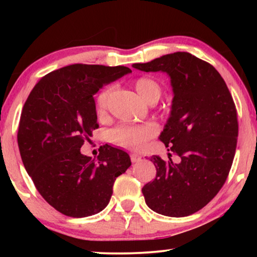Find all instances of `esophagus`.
Returning a JSON list of instances; mask_svg holds the SVG:
<instances>
[{"mask_svg":"<svg viewBox=\"0 0 257 257\" xmlns=\"http://www.w3.org/2000/svg\"><path fill=\"white\" fill-rule=\"evenodd\" d=\"M130 157H131L132 163H138V161L142 160V156H139V154H137V153H132Z\"/></svg>","mask_w":257,"mask_h":257,"instance_id":"1","label":"esophagus"}]
</instances>
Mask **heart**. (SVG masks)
Listing matches in <instances>:
<instances>
[{
  "label": "heart",
  "mask_w": 257,
  "mask_h": 257,
  "mask_svg": "<svg viewBox=\"0 0 257 257\" xmlns=\"http://www.w3.org/2000/svg\"><path fill=\"white\" fill-rule=\"evenodd\" d=\"M137 92L147 103H157L161 96V85L152 77H140L135 82ZM112 87H105L101 90L96 99V108L98 114H104L107 108ZM158 126L156 124L144 125H121L112 128L107 133V140L115 146L128 150H139L145 145L149 139L156 136Z\"/></svg>",
  "instance_id": "b5f03b06"
}]
</instances>
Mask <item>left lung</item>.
I'll list each match as a JSON object with an SVG mask.
<instances>
[{
    "label": "left lung",
    "mask_w": 257,
    "mask_h": 257,
    "mask_svg": "<svg viewBox=\"0 0 257 257\" xmlns=\"http://www.w3.org/2000/svg\"><path fill=\"white\" fill-rule=\"evenodd\" d=\"M133 68L166 72L173 89L172 110L160 140L180 158L153 156L157 177L143 187L146 205L172 217L203 208L222 187L236 150L238 124L233 97L209 63L174 52Z\"/></svg>",
    "instance_id": "obj_1"
}]
</instances>
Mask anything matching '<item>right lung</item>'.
I'll return each mask as SVG.
<instances>
[{
    "mask_svg": "<svg viewBox=\"0 0 257 257\" xmlns=\"http://www.w3.org/2000/svg\"><path fill=\"white\" fill-rule=\"evenodd\" d=\"M130 72L120 65L64 66L41 78L24 104L17 133L23 165L45 201L66 216L103 210L115 178L131 166L125 151L107 144L97 159L80 153L99 127L93 94Z\"/></svg>",
    "mask_w": 257,
    "mask_h": 257,
    "instance_id": "right-lung-1",
    "label": "right lung"
}]
</instances>
